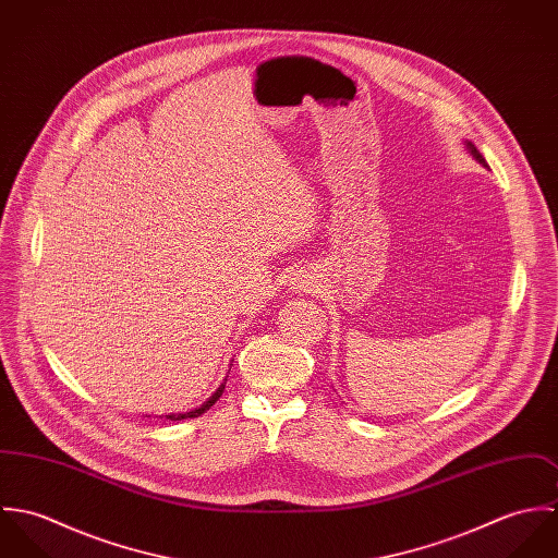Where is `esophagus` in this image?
Wrapping results in <instances>:
<instances>
[{
	"mask_svg": "<svg viewBox=\"0 0 558 558\" xmlns=\"http://www.w3.org/2000/svg\"><path fill=\"white\" fill-rule=\"evenodd\" d=\"M292 292H312L314 290V281L305 275H294L292 283H290Z\"/></svg>",
	"mask_w": 558,
	"mask_h": 558,
	"instance_id": "34e87169",
	"label": "esophagus"
}]
</instances>
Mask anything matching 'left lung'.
<instances>
[{
  "label": "left lung",
  "instance_id": "left-lung-1",
  "mask_svg": "<svg viewBox=\"0 0 558 558\" xmlns=\"http://www.w3.org/2000/svg\"><path fill=\"white\" fill-rule=\"evenodd\" d=\"M466 150H469V153H471V155H473V157H475L483 167H487V162H485V159L481 157V153L475 148V144H473V142H466Z\"/></svg>",
  "mask_w": 558,
  "mask_h": 558
}]
</instances>
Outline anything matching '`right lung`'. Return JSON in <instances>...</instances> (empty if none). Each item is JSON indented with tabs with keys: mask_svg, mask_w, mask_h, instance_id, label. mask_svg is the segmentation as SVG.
<instances>
[{
	"mask_svg": "<svg viewBox=\"0 0 558 558\" xmlns=\"http://www.w3.org/2000/svg\"><path fill=\"white\" fill-rule=\"evenodd\" d=\"M223 389H226V383L215 391V396L213 398L208 399V401H204L199 408H195V410H191V412H182V414H167V418L169 421H182V418H193V416H199V414H204L217 399L221 398L223 396Z\"/></svg>",
	"mask_w": 558,
	"mask_h": 558,
	"instance_id": "add662e5",
	"label": "right lung"
}]
</instances>
